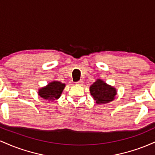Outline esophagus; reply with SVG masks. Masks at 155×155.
Here are the masks:
<instances>
[{
	"label": "esophagus",
	"mask_w": 155,
	"mask_h": 155,
	"mask_svg": "<svg viewBox=\"0 0 155 155\" xmlns=\"http://www.w3.org/2000/svg\"><path fill=\"white\" fill-rule=\"evenodd\" d=\"M76 84H78V85H81L83 84V81H82V80H79V81H76Z\"/></svg>",
	"instance_id": "34e87169"
}]
</instances>
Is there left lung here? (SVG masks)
Masks as SVG:
<instances>
[{
	"instance_id": "8db88e82",
	"label": "left lung",
	"mask_w": 155,
	"mask_h": 155,
	"mask_svg": "<svg viewBox=\"0 0 155 155\" xmlns=\"http://www.w3.org/2000/svg\"><path fill=\"white\" fill-rule=\"evenodd\" d=\"M90 93L97 104H107L114 99L117 92L115 88L108 85L104 81L97 79L90 87Z\"/></svg>"
}]
</instances>
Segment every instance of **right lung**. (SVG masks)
<instances>
[{
  "label": "right lung",
  "mask_w": 155,
  "mask_h": 155,
  "mask_svg": "<svg viewBox=\"0 0 155 155\" xmlns=\"http://www.w3.org/2000/svg\"><path fill=\"white\" fill-rule=\"evenodd\" d=\"M65 86V84L60 81H52L45 87L40 89L38 90V95L45 100L54 101L60 97Z\"/></svg>",
  "instance_id": "right-lung-1"
}]
</instances>
